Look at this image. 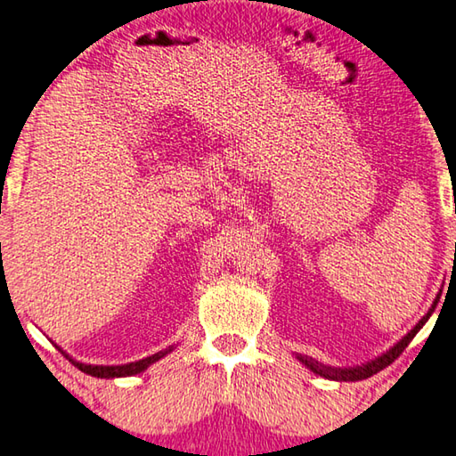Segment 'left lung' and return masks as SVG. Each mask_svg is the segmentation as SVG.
<instances>
[{
  "instance_id": "obj_1",
  "label": "left lung",
  "mask_w": 456,
  "mask_h": 456,
  "mask_svg": "<svg viewBox=\"0 0 456 456\" xmlns=\"http://www.w3.org/2000/svg\"><path fill=\"white\" fill-rule=\"evenodd\" d=\"M436 304H438V297L435 299V304H432L428 314L424 315V318L419 323H416V326L411 331H408V334L403 339H400V342L395 346V348H392L390 352H386L384 356H380L378 360L370 362V364H366V366H358V368H331V366H323V364H320V362H315L314 358H307V356H297V360L304 362V364L310 368L314 374H320L323 378H328V380H339V382L364 380V378H370L372 374L380 372V370H384L386 366H390L392 362H395L400 356V354H403L408 348V344H411L412 338L419 334V330L424 326V322H427L430 318V314L435 312Z\"/></svg>"
}]
</instances>
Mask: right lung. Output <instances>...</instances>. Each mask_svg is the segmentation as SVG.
Instances as JSON below:
<instances>
[{"instance_id":"obj_1","label":"right lung","mask_w":456,"mask_h":456,"mask_svg":"<svg viewBox=\"0 0 456 456\" xmlns=\"http://www.w3.org/2000/svg\"><path fill=\"white\" fill-rule=\"evenodd\" d=\"M171 352V348H167L165 352H157L152 354V356L144 358V360H138V362H133V364H125V366H90V364H80V362H74L72 358H68L72 362V364L82 370V372H86L90 376H98V378H118V376H134V374H141L142 370L149 368L151 364H154V362L160 360L165 356V354ZM64 354V352H61Z\"/></svg>"}]
</instances>
